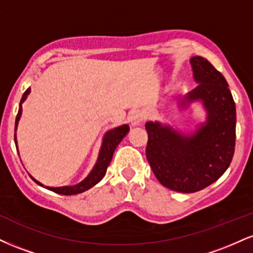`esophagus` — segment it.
I'll use <instances>...</instances> for the list:
<instances>
[{"mask_svg": "<svg viewBox=\"0 0 253 253\" xmlns=\"http://www.w3.org/2000/svg\"><path fill=\"white\" fill-rule=\"evenodd\" d=\"M144 120H145V114L141 112V110H135V112H133L129 117V123L133 127L143 125Z\"/></svg>", "mask_w": 253, "mask_h": 253, "instance_id": "obj_1", "label": "esophagus"}]
</instances>
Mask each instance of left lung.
Listing matches in <instances>:
<instances>
[{
  "mask_svg": "<svg viewBox=\"0 0 253 253\" xmlns=\"http://www.w3.org/2000/svg\"><path fill=\"white\" fill-rule=\"evenodd\" d=\"M190 64L199 85L183 97L179 108L201 102L205 123L188 134L158 121L145 125L151 169L164 187L178 193H195L217 181L236 146V103L225 77L202 57H193Z\"/></svg>",
  "mask_w": 253,
  "mask_h": 253,
  "instance_id": "8db88e82",
  "label": "left lung"
}]
</instances>
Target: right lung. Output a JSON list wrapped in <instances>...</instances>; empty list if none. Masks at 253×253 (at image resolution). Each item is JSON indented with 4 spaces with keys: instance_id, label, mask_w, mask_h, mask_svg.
<instances>
[{
    "instance_id": "add662e5",
    "label": "right lung",
    "mask_w": 253,
    "mask_h": 253,
    "mask_svg": "<svg viewBox=\"0 0 253 253\" xmlns=\"http://www.w3.org/2000/svg\"><path fill=\"white\" fill-rule=\"evenodd\" d=\"M30 92H31V88H28L24 92V95H22L21 97V101H20L19 112H17L16 120H15V132L17 128V125H19V120L22 114V103L25 102L26 98H27L28 95H30ZM128 130H129L128 125H123V126L115 127V128L106 132V134H104L102 139V145H101L100 152H98L96 164L94 165V168H92V170L90 171L89 175L86 176L82 182L77 183V184L65 185V187H57V188L45 187L42 183L38 182L36 178H33V177H32V178H33V181L36 182L37 184L42 185V187H45L46 189L54 191V193L57 194H60V195H75V194L83 193V191L88 190L90 188L94 187V185H96L97 183L103 178L104 175H106L107 168H108L110 161H112L113 158V155H114L115 149H117V146L121 143V140H123L125 136L127 135ZM14 139H15V145L17 146L16 134Z\"/></svg>"
}]
</instances>
